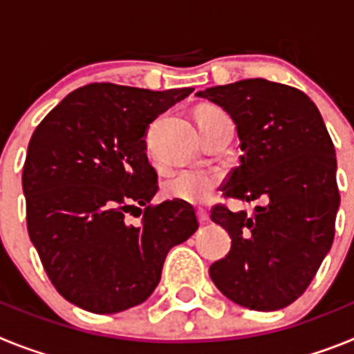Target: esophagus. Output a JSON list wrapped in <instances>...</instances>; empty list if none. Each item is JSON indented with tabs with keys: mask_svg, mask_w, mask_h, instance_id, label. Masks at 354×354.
I'll return each instance as SVG.
<instances>
[{
	"mask_svg": "<svg viewBox=\"0 0 354 354\" xmlns=\"http://www.w3.org/2000/svg\"><path fill=\"white\" fill-rule=\"evenodd\" d=\"M198 220L202 221V223H205V221H209V212H207V209H204V207H198Z\"/></svg>",
	"mask_w": 354,
	"mask_h": 354,
	"instance_id": "obj_1",
	"label": "esophagus"
}]
</instances>
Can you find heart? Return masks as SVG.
Segmentation results:
<instances>
[{
  "instance_id": "obj_1",
  "label": "heart",
  "mask_w": 354,
  "mask_h": 354,
  "mask_svg": "<svg viewBox=\"0 0 354 354\" xmlns=\"http://www.w3.org/2000/svg\"><path fill=\"white\" fill-rule=\"evenodd\" d=\"M214 108H204L200 113L211 111ZM220 184V174L216 170L207 168H187L171 175L167 183L162 184V193L170 200H180V202H189V204H202L216 186Z\"/></svg>"
}]
</instances>
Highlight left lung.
<instances>
[{
  "instance_id": "8db88e82",
  "label": "left lung",
  "mask_w": 354,
  "mask_h": 354,
  "mask_svg": "<svg viewBox=\"0 0 354 354\" xmlns=\"http://www.w3.org/2000/svg\"><path fill=\"white\" fill-rule=\"evenodd\" d=\"M236 124L241 165L223 186L232 198H262L253 216L216 205L211 220L232 239L209 268L214 286L250 310H280L305 292L330 252L340 205L337 158L317 106L301 90L243 80L198 92Z\"/></svg>"
}]
</instances>
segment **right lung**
Wrapping results in <instances>:
<instances>
[{"instance_id": "obj_1", "label": "right lung", "mask_w": 354, "mask_h": 354, "mask_svg": "<svg viewBox=\"0 0 354 354\" xmlns=\"http://www.w3.org/2000/svg\"><path fill=\"white\" fill-rule=\"evenodd\" d=\"M193 88L152 92L92 83L68 93L35 129L23 168L28 234L67 301L117 314L145 301L168 252L198 228L187 202L149 205L158 174L147 129ZM133 225L127 214H141Z\"/></svg>"}]
</instances>
